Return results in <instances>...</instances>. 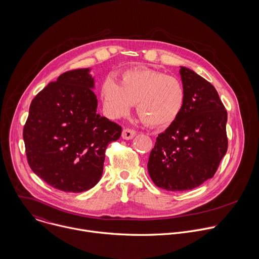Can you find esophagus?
Instances as JSON below:
<instances>
[{
    "label": "esophagus",
    "mask_w": 259,
    "mask_h": 259,
    "mask_svg": "<svg viewBox=\"0 0 259 259\" xmlns=\"http://www.w3.org/2000/svg\"><path fill=\"white\" fill-rule=\"evenodd\" d=\"M135 135H136V131L131 130V129H128V128L124 129L123 132H122V137H123L124 139H126V140H130V139L134 138Z\"/></svg>",
    "instance_id": "1"
}]
</instances>
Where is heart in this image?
<instances>
[{"label":"heart","mask_w":259,"mask_h":259,"mask_svg":"<svg viewBox=\"0 0 259 259\" xmlns=\"http://www.w3.org/2000/svg\"><path fill=\"white\" fill-rule=\"evenodd\" d=\"M106 115L120 118L136 103L141 121L152 127L171 124L180 114L186 101V89L180 80L165 73L139 68L125 71L121 83L107 78L101 86Z\"/></svg>","instance_id":"b5f03b06"}]
</instances>
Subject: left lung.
<instances>
[{"instance_id":"1","label":"left lung","mask_w":259,"mask_h":259,"mask_svg":"<svg viewBox=\"0 0 259 259\" xmlns=\"http://www.w3.org/2000/svg\"><path fill=\"white\" fill-rule=\"evenodd\" d=\"M186 101L178 117L159 136L147 170L157 187L193 190L212 178L228 151V113L212 84L180 66Z\"/></svg>"}]
</instances>
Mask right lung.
Wrapping results in <instances>:
<instances>
[{"label": "right lung", "instance_id": "add662e5", "mask_svg": "<svg viewBox=\"0 0 259 259\" xmlns=\"http://www.w3.org/2000/svg\"><path fill=\"white\" fill-rule=\"evenodd\" d=\"M91 68L66 71L32 99L23 129L29 167L49 186L67 193L100 180L105 150L121 126L97 114Z\"/></svg>", "mask_w": 259, "mask_h": 259}]
</instances>
